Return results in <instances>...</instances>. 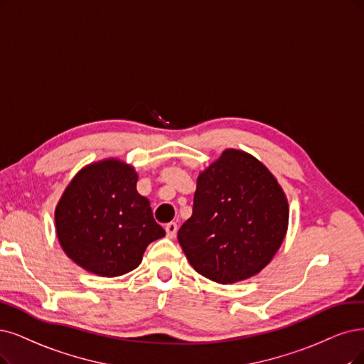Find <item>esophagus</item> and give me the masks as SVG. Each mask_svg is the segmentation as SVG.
<instances>
[{"mask_svg": "<svg viewBox=\"0 0 364 364\" xmlns=\"http://www.w3.org/2000/svg\"><path fill=\"white\" fill-rule=\"evenodd\" d=\"M165 231H166V235L169 238H175V235H177V231H178V226H177V223H175V222H169L165 226Z\"/></svg>", "mask_w": 364, "mask_h": 364, "instance_id": "esophagus-1", "label": "esophagus"}]
</instances>
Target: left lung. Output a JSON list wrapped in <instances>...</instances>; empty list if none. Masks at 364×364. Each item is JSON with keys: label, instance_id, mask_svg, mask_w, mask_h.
Listing matches in <instances>:
<instances>
[{"label": "left lung", "instance_id": "obj_1", "mask_svg": "<svg viewBox=\"0 0 364 364\" xmlns=\"http://www.w3.org/2000/svg\"><path fill=\"white\" fill-rule=\"evenodd\" d=\"M288 219V200L273 173L253 156L228 148L199 173L193 213L178 241L199 274L230 285L273 259Z\"/></svg>", "mask_w": 364, "mask_h": 364}]
</instances>
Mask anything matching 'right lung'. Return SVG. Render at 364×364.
<instances>
[{"label": "right lung", "mask_w": 364, "mask_h": 364, "mask_svg": "<svg viewBox=\"0 0 364 364\" xmlns=\"http://www.w3.org/2000/svg\"><path fill=\"white\" fill-rule=\"evenodd\" d=\"M138 173L117 159L80 169L55 208V228L67 257L103 277L136 268L146 246L165 237L148 199L136 191Z\"/></svg>", "instance_id": "right-lung-1"}]
</instances>
